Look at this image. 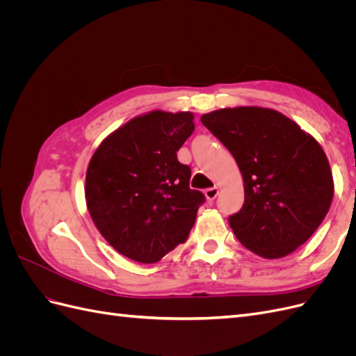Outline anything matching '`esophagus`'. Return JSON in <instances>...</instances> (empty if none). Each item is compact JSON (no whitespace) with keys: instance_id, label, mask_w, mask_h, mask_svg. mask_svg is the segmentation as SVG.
Segmentation results:
<instances>
[{"instance_id":"34e87169","label":"esophagus","mask_w":356,"mask_h":356,"mask_svg":"<svg viewBox=\"0 0 356 356\" xmlns=\"http://www.w3.org/2000/svg\"><path fill=\"white\" fill-rule=\"evenodd\" d=\"M218 193H220V188H218V187H211V188L204 190V196H207L208 200H213L215 197L218 196Z\"/></svg>"}]
</instances>
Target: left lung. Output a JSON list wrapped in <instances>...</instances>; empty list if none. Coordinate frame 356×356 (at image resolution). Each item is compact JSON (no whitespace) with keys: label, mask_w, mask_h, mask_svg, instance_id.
Instances as JSON below:
<instances>
[{"label":"left lung","mask_w":356,"mask_h":356,"mask_svg":"<svg viewBox=\"0 0 356 356\" xmlns=\"http://www.w3.org/2000/svg\"><path fill=\"white\" fill-rule=\"evenodd\" d=\"M200 120L242 172L243 207L229 217L236 238L270 260L296 251L319 227L332 200L324 149L297 123L270 108H222Z\"/></svg>","instance_id":"8db88e82"}]
</instances>
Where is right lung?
<instances>
[{
	"mask_svg": "<svg viewBox=\"0 0 356 356\" xmlns=\"http://www.w3.org/2000/svg\"><path fill=\"white\" fill-rule=\"evenodd\" d=\"M193 115L152 111L106 136L86 174L90 217L117 252L157 263L184 243L204 202L177 152L195 132Z\"/></svg>",
	"mask_w": 356,
	"mask_h": 356,
	"instance_id": "add662e5",
	"label": "right lung"
}]
</instances>
